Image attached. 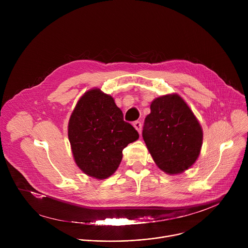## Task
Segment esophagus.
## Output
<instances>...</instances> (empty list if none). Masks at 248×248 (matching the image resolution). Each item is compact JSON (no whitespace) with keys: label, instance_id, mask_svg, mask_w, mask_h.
Masks as SVG:
<instances>
[{"label":"esophagus","instance_id":"34e87169","mask_svg":"<svg viewBox=\"0 0 248 248\" xmlns=\"http://www.w3.org/2000/svg\"><path fill=\"white\" fill-rule=\"evenodd\" d=\"M133 126L138 131V133L141 134V126H142V125H141V123L140 122H134L133 123Z\"/></svg>","mask_w":248,"mask_h":248}]
</instances>
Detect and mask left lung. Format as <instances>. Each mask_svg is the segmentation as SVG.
I'll use <instances>...</instances> for the list:
<instances>
[{
  "instance_id": "1",
  "label": "left lung",
  "mask_w": 248,
  "mask_h": 248,
  "mask_svg": "<svg viewBox=\"0 0 248 248\" xmlns=\"http://www.w3.org/2000/svg\"><path fill=\"white\" fill-rule=\"evenodd\" d=\"M142 136L155 164L168 174L188 170L198 159L202 127L186 102L176 93L155 98Z\"/></svg>"
}]
</instances>
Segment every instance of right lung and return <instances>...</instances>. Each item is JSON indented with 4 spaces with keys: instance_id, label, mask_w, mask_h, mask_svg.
<instances>
[{
    "instance_id": "right-lung-1",
    "label": "right lung",
    "mask_w": 248,
    "mask_h": 248,
    "mask_svg": "<svg viewBox=\"0 0 248 248\" xmlns=\"http://www.w3.org/2000/svg\"><path fill=\"white\" fill-rule=\"evenodd\" d=\"M68 140L77 166L96 180H105L119 168L123 150L139 134L124 121L114 98L92 88L78 101L67 125Z\"/></svg>"
}]
</instances>
